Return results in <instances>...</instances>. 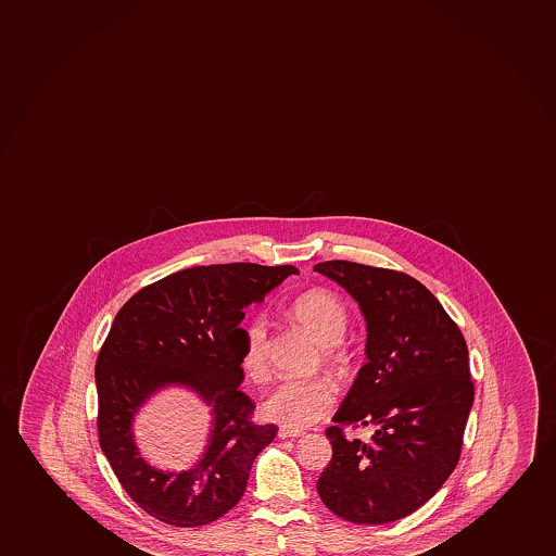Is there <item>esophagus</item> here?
<instances>
[{
	"instance_id": "esophagus-1",
	"label": "esophagus",
	"mask_w": 556,
	"mask_h": 556,
	"mask_svg": "<svg viewBox=\"0 0 556 556\" xmlns=\"http://www.w3.org/2000/svg\"><path fill=\"white\" fill-rule=\"evenodd\" d=\"M278 435H280V440H288V438H299L302 435L301 430H293V428L281 427L278 430Z\"/></svg>"
}]
</instances>
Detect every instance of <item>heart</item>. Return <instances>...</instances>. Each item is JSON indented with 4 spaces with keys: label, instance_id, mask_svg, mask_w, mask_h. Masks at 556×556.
Masks as SVG:
<instances>
[{
    "label": "heart",
    "instance_id": "b5f03b06",
    "mask_svg": "<svg viewBox=\"0 0 556 556\" xmlns=\"http://www.w3.org/2000/svg\"><path fill=\"white\" fill-rule=\"evenodd\" d=\"M289 315L323 345L326 359H338V341L345 336L349 313L343 302L328 289H309L294 296ZM268 325L263 317H254L243 328L241 365L254 380L267 375ZM336 403V388L328 378L312 377L283 380L268 393L263 414L268 421L281 427L302 430L319 422Z\"/></svg>",
    "mask_w": 556,
    "mask_h": 556
}]
</instances>
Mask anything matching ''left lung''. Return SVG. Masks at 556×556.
I'll use <instances>...</instances> for the list:
<instances>
[{
	"instance_id": "8db88e82",
	"label": "left lung",
	"mask_w": 556,
	"mask_h": 556,
	"mask_svg": "<svg viewBox=\"0 0 556 556\" xmlns=\"http://www.w3.org/2000/svg\"><path fill=\"white\" fill-rule=\"evenodd\" d=\"M367 323V364L326 428L332 459L317 482L336 516L359 525L406 517L440 490L458 464L472 406L466 339L421 281L364 263H317ZM370 426L369 442L344 427Z\"/></svg>"
}]
</instances>
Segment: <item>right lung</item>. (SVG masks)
Segmentation results:
<instances>
[{
  "label": "right lung",
  "instance_id": "right-lung-1",
  "mask_svg": "<svg viewBox=\"0 0 556 556\" xmlns=\"http://www.w3.org/2000/svg\"><path fill=\"white\" fill-rule=\"evenodd\" d=\"M293 265L226 263L178 270L153 281L116 313L97 359L98 440L135 505L173 527H200L243 497L255 456L276 425H257L243 382L244 307L262 301ZM186 382L214 406L216 430L192 472H155L130 438V419L165 382Z\"/></svg>",
  "mask_w": 556,
  "mask_h": 556
}]
</instances>
